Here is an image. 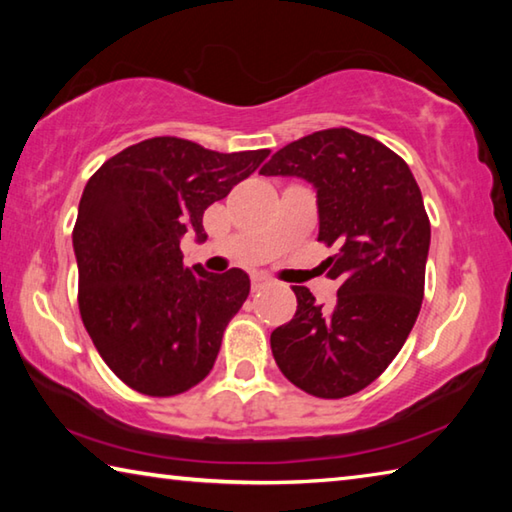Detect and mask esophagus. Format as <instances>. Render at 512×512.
Wrapping results in <instances>:
<instances>
[{
  "label": "esophagus",
  "instance_id": "obj_1",
  "mask_svg": "<svg viewBox=\"0 0 512 512\" xmlns=\"http://www.w3.org/2000/svg\"><path fill=\"white\" fill-rule=\"evenodd\" d=\"M250 280H253V289L255 291L257 289H264L266 284H271V277L264 275V273H253V277H250Z\"/></svg>",
  "mask_w": 512,
  "mask_h": 512
}]
</instances>
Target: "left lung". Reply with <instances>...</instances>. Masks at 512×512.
Instances as JSON below:
<instances>
[{"label":"left lung","mask_w":512,"mask_h":512,"mask_svg":"<svg viewBox=\"0 0 512 512\" xmlns=\"http://www.w3.org/2000/svg\"><path fill=\"white\" fill-rule=\"evenodd\" d=\"M259 173L316 187L318 241L334 248L323 264L341 282L329 309L293 287L296 316L271 334L277 368L323 400L359 393L397 357L420 314L431 241L420 187L400 155L350 128L291 142Z\"/></svg>","instance_id":"left-lung-1"}]
</instances>
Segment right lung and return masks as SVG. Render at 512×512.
Masks as SVG:
<instances>
[{
    "label": "right lung",
    "instance_id": "obj_1",
    "mask_svg": "<svg viewBox=\"0 0 512 512\" xmlns=\"http://www.w3.org/2000/svg\"><path fill=\"white\" fill-rule=\"evenodd\" d=\"M268 153L151 137L112 155L85 185L72 232L81 318L133 391L171 397L210 375L250 280L241 268H187L180 239L192 232L205 241L203 212Z\"/></svg>",
    "mask_w": 512,
    "mask_h": 512
}]
</instances>
